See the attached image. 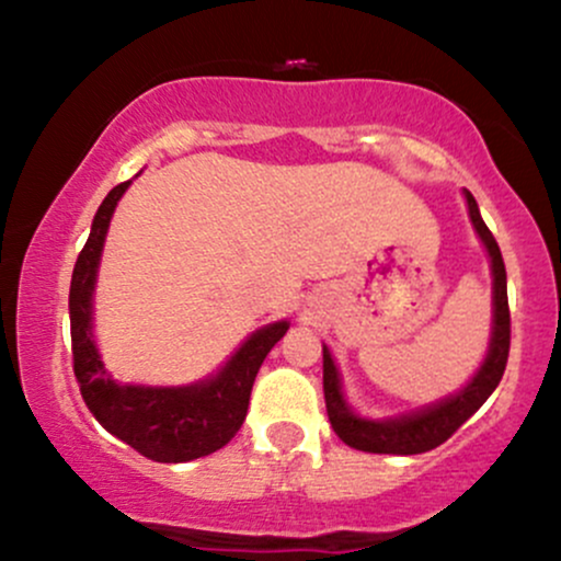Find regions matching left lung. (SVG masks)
Segmentation results:
<instances>
[{
    "label": "left lung",
    "mask_w": 561,
    "mask_h": 561,
    "mask_svg": "<svg viewBox=\"0 0 561 561\" xmlns=\"http://www.w3.org/2000/svg\"><path fill=\"white\" fill-rule=\"evenodd\" d=\"M469 205V218H472L474 229H478L480 240L485 242L488 255H491L493 266V337L491 351H488L485 364L474 375L472 382L467 385L459 396H450L446 401L430 409L420 411V414L401 416V420L388 422H369L362 416L353 414L343 401L340 392V377L334 369V362L330 351L324 347V401H327V416H330L332 430L337 433L345 446L366 450V454H424L446 443L456 430L465 424L488 396L499 388L501 377H504L506 358H508V343H512V317H508V298H506V266L501 259V250L491 229L482 221L478 203H474L472 192H465Z\"/></svg>",
    "instance_id": "left-lung-1"
}]
</instances>
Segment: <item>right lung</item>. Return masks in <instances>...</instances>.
<instances>
[{"label": "right lung", "instance_id": "right-lung-1", "mask_svg": "<svg viewBox=\"0 0 561 561\" xmlns=\"http://www.w3.org/2000/svg\"><path fill=\"white\" fill-rule=\"evenodd\" d=\"M131 182L113 186L96 208L92 231L76 259L70 279V345L73 375L83 403L96 422L128 443L134 450L163 465H182L224 448L248 416L250 390L263 358L285 337L287 321H276L250 334L231 362L208 382L190 388H141L118 385L107 377L92 343V293L96 263L105 242L111 216Z\"/></svg>", "mask_w": 561, "mask_h": 561}]
</instances>
